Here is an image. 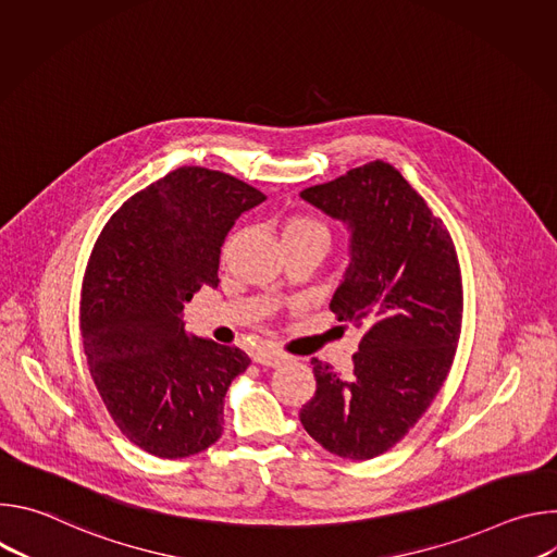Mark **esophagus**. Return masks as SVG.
I'll return each mask as SVG.
<instances>
[{
    "instance_id": "obj_1",
    "label": "esophagus",
    "mask_w": 557,
    "mask_h": 557,
    "mask_svg": "<svg viewBox=\"0 0 557 557\" xmlns=\"http://www.w3.org/2000/svg\"><path fill=\"white\" fill-rule=\"evenodd\" d=\"M253 361L260 363V366H267V368H277L286 361V357L280 355V352H271V350H258L253 355Z\"/></svg>"
}]
</instances>
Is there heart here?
<instances>
[{
	"label": "heart",
	"instance_id": "obj_1",
	"mask_svg": "<svg viewBox=\"0 0 557 557\" xmlns=\"http://www.w3.org/2000/svg\"><path fill=\"white\" fill-rule=\"evenodd\" d=\"M284 240H322L329 243L326 226L306 215H293L282 226V243Z\"/></svg>",
	"mask_w": 557,
	"mask_h": 557
}]
</instances>
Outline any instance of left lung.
<instances>
[{"label":"left lung","instance_id":"8db88e82","mask_svg":"<svg viewBox=\"0 0 557 557\" xmlns=\"http://www.w3.org/2000/svg\"><path fill=\"white\" fill-rule=\"evenodd\" d=\"M299 196L350 233L331 310L363 329L348 376L310 361L317 389L299 421L331 454L368 460L414 428L449 372L462 320L456 249L443 220L383 161Z\"/></svg>","mask_w":557,"mask_h":557}]
</instances>
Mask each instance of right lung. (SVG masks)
<instances>
[{"label":"right lung","instance_id":"add662e5","mask_svg":"<svg viewBox=\"0 0 557 557\" xmlns=\"http://www.w3.org/2000/svg\"><path fill=\"white\" fill-rule=\"evenodd\" d=\"M222 172L178 168L134 194L103 226L84 295V350L121 432L158 458H185L222 434L224 396L251 359L189 335L185 304L218 286L235 220L264 202Z\"/></svg>","mask_w":557,"mask_h":557}]
</instances>
